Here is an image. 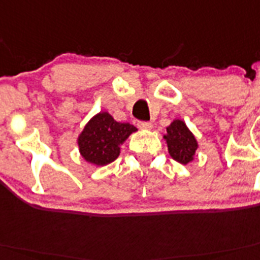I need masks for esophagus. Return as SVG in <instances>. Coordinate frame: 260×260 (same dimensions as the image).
<instances>
[{"label": "esophagus", "instance_id": "1", "mask_svg": "<svg viewBox=\"0 0 260 260\" xmlns=\"http://www.w3.org/2000/svg\"><path fill=\"white\" fill-rule=\"evenodd\" d=\"M152 123H149V121H140V123H139V128H140V129H143V131H149V129H152Z\"/></svg>", "mask_w": 260, "mask_h": 260}]
</instances>
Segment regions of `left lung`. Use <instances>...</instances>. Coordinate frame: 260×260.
<instances>
[{
    "label": "left lung",
    "mask_w": 260,
    "mask_h": 260,
    "mask_svg": "<svg viewBox=\"0 0 260 260\" xmlns=\"http://www.w3.org/2000/svg\"><path fill=\"white\" fill-rule=\"evenodd\" d=\"M164 139L167 140L168 150L173 160L184 165L193 161L198 143L182 120H173L167 128V135Z\"/></svg>",
    "instance_id": "left-lung-1"
}]
</instances>
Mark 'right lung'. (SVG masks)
<instances>
[{
    "label": "right lung",
    "mask_w": 260,
    "mask_h": 260,
    "mask_svg": "<svg viewBox=\"0 0 260 260\" xmlns=\"http://www.w3.org/2000/svg\"><path fill=\"white\" fill-rule=\"evenodd\" d=\"M129 123H119L108 112H99L86 124L78 137L82 157L87 162L103 167L119 157L120 145L136 132Z\"/></svg>",
    "instance_id": "right-lung-1"
}]
</instances>
